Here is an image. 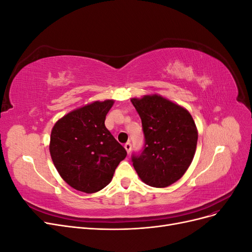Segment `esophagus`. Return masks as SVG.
Here are the masks:
<instances>
[{
    "instance_id": "esophagus-1",
    "label": "esophagus",
    "mask_w": 252,
    "mask_h": 252,
    "mask_svg": "<svg viewBox=\"0 0 252 252\" xmlns=\"http://www.w3.org/2000/svg\"><path fill=\"white\" fill-rule=\"evenodd\" d=\"M124 147H125L126 151H127V154H130V151H131V144H130V143H126Z\"/></svg>"
}]
</instances>
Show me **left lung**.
Returning a JSON list of instances; mask_svg holds the SVG:
<instances>
[{"mask_svg": "<svg viewBox=\"0 0 252 252\" xmlns=\"http://www.w3.org/2000/svg\"><path fill=\"white\" fill-rule=\"evenodd\" d=\"M142 120L145 144L132 156L140 179L151 187L164 188L180 180L191 164L197 129L191 114L182 106L154 94L131 98Z\"/></svg>", "mask_w": 252, "mask_h": 252, "instance_id": "left-lung-1", "label": "left lung"}]
</instances>
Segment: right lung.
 Segmentation results:
<instances>
[{"instance_id":"obj_1","label":"right lung","mask_w":252,"mask_h":252,"mask_svg":"<svg viewBox=\"0 0 252 252\" xmlns=\"http://www.w3.org/2000/svg\"><path fill=\"white\" fill-rule=\"evenodd\" d=\"M114 101L94 102L67 113L53 126L49 151L58 172L72 188L94 193L107 186L127 152L105 126Z\"/></svg>"}]
</instances>
